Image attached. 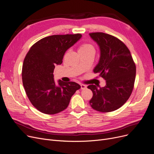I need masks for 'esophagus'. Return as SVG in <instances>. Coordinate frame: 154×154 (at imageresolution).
Wrapping results in <instances>:
<instances>
[{
  "mask_svg": "<svg viewBox=\"0 0 154 154\" xmlns=\"http://www.w3.org/2000/svg\"><path fill=\"white\" fill-rule=\"evenodd\" d=\"M81 89L82 90H85V88H87V86H86L85 85H83V84H81Z\"/></svg>",
  "mask_w": 154,
  "mask_h": 154,
  "instance_id": "1",
  "label": "esophagus"
}]
</instances>
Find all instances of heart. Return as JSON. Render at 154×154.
<instances>
[{
    "mask_svg": "<svg viewBox=\"0 0 154 154\" xmlns=\"http://www.w3.org/2000/svg\"><path fill=\"white\" fill-rule=\"evenodd\" d=\"M90 50H94V47L91 44H87V43H84L79 46L78 51H87Z\"/></svg>",
    "mask_w": 154,
    "mask_h": 154,
    "instance_id": "b5f03b06",
    "label": "heart"
}]
</instances>
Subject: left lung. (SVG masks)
<instances>
[{
  "mask_svg": "<svg viewBox=\"0 0 154 154\" xmlns=\"http://www.w3.org/2000/svg\"><path fill=\"white\" fill-rule=\"evenodd\" d=\"M100 51L98 63L94 72L106 81L104 87L90 85L93 93L91 107L102 112H112L120 108L130 98L133 90L136 66L130 51L118 38L102 32L89 33Z\"/></svg>",
  "mask_w": 154,
  "mask_h": 154,
  "instance_id": "obj_1",
  "label": "left lung"
}]
</instances>
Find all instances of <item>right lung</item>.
<instances>
[{
  "instance_id": "obj_1",
  "label": "right lung",
  "mask_w": 154,
  "mask_h": 154,
  "mask_svg": "<svg viewBox=\"0 0 154 154\" xmlns=\"http://www.w3.org/2000/svg\"><path fill=\"white\" fill-rule=\"evenodd\" d=\"M77 34L47 36L30 48L24 59L22 80L32 105L42 113L55 114L68 106L71 98L81 88L79 84L54 79L55 66L63 63L66 51L82 38Z\"/></svg>"
}]
</instances>
